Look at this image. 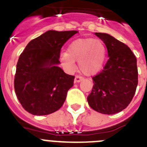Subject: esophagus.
Returning a JSON list of instances; mask_svg holds the SVG:
<instances>
[{
	"label": "esophagus",
	"mask_w": 147,
	"mask_h": 147,
	"mask_svg": "<svg viewBox=\"0 0 147 147\" xmlns=\"http://www.w3.org/2000/svg\"><path fill=\"white\" fill-rule=\"evenodd\" d=\"M82 80H83V78L81 77V76H76V77H75V79H74V82H76V83L80 82H81Z\"/></svg>",
	"instance_id": "obj_1"
}]
</instances>
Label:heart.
Segmentation results:
<instances>
[{
  "instance_id": "1",
  "label": "heart",
  "mask_w": 147,
  "mask_h": 147,
  "mask_svg": "<svg viewBox=\"0 0 147 147\" xmlns=\"http://www.w3.org/2000/svg\"><path fill=\"white\" fill-rule=\"evenodd\" d=\"M107 50L103 42L93 38H79L74 40L67 48V52L60 55V62L69 71L76 67L79 61L80 70L86 76H93L103 67Z\"/></svg>"
}]
</instances>
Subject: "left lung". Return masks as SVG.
<instances>
[{
  "label": "left lung",
  "instance_id": "8db88e82",
  "mask_svg": "<svg viewBox=\"0 0 147 147\" xmlns=\"http://www.w3.org/2000/svg\"><path fill=\"white\" fill-rule=\"evenodd\" d=\"M94 34L106 45L109 59L93 78L88 102L97 112L113 115L125 109L134 96L138 85L137 59L127 45L108 34Z\"/></svg>",
  "mask_w": 147,
  "mask_h": 147
}]
</instances>
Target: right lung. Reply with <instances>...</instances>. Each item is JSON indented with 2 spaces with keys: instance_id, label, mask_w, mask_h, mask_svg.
<instances>
[{
  "instance_id": "right-lung-1",
  "label": "right lung",
  "mask_w": 147,
  "mask_h": 147,
  "mask_svg": "<svg viewBox=\"0 0 147 147\" xmlns=\"http://www.w3.org/2000/svg\"><path fill=\"white\" fill-rule=\"evenodd\" d=\"M77 31L49 30L31 40L16 67L15 90L22 107L34 115L59 110L65 101L74 76L59 67L62 45Z\"/></svg>"
}]
</instances>
